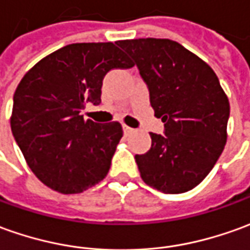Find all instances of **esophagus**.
Segmentation results:
<instances>
[{"mask_svg": "<svg viewBox=\"0 0 250 250\" xmlns=\"http://www.w3.org/2000/svg\"><path fill=\"white\" fill-rule=\"evenodd\" d=\"M122 129H124V133H125V135H130V133L135 130L133 128H130V126H128V125H125V124L122 125Z\"/></svg>", "mask_w": 250, "mask_h": 250, "instance_id": "obj_1", "label": "esophagus"}]
</instances>
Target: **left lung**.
<instances>
[{
  "label": "left lung",
  "instance_id": "1",
  "mask_svg": "<svg viewBox=\"0 0 250 250\" xmlns=\"http://www.w3.org/2000/svg\"><path fill=\"white\" fill-rule=\"evenodd\" d=\"M135 60L165 135L135 159L143 181L163 193H184L212 170L227 140L230 103L207 62L170 39L118 41Z\"/></svg>",
  "mask_w": 250,
  "mask_h": 250
}]
</instances>
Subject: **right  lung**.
<instances>
[{
  "mask_svg": "<svg viewBox=\"0 0 250 250\" xmlns=\"http://www.w3.org/2000/svg\"><path fill=\"white\" fill-rule=\"evenodd\" d=\"M117 43L61 47L35 63L15 91L13 137L32 173L56 192L82 193L107 175L121 124L84 120L82 110L99 104L108 70L133 66Z\"/></svg>",
  "mask_w": 250,
  "mask_h": 250,
  "instance_id": "1",
  "label": "right lung"
}]
</instances>
